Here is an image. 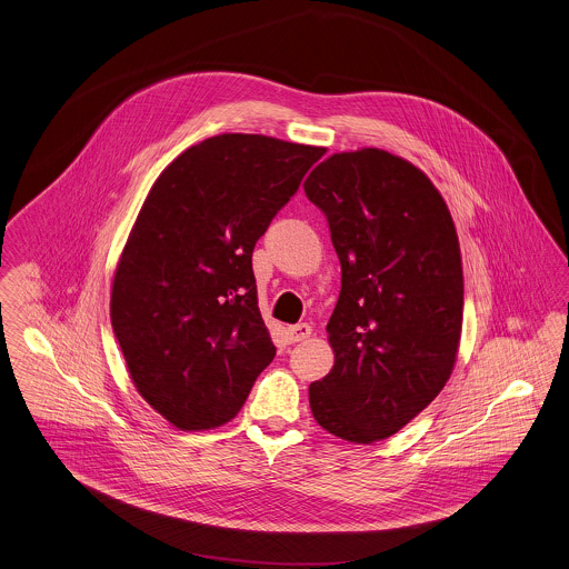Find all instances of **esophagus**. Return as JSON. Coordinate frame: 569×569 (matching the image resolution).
I'll return each instance as SVG.
<instances>
[{
    "instance_id": "obj_1",
    "label": "esophagus",
    "mask_w": 569,
    "mask_h": 569,
    "mask_svg": "<svg viewBox=\"0 0 569 569\" xmlns=\"http://www.w3.org/2000/svg\"><path fill=\"white\" fill-rule=\"evenodd\" d=\"M288 336H290L292 342H303L311 336V325H307V322L292 325V327H288Z\"/></svg>"
}]
</instances>
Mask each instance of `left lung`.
Segmentation results:
<instances>
[{
  "mask_svg": "<svg viewBox=\"0 0 569 569\" xmlns=\"http://www.w3.org/2000/svg\"><path fill=\"white\" fill-rule=\"evenodd\" d=\"M303 188L342 266L327 325L336 361L309 386V407L336 438L372 443L409 425L452 375L463 322L457 229L433 181L383 149L333 153Z\"/></svg>",
  "mask_w": 569,
  "mask_h": 569,
  "instance_id": "obj_1",
  "label": "left lung"
}]
</instances>
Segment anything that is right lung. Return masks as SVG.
Instances as JSON below:
<instances>
[{
    "label": "right lung",
    "mask_w": 569,
    "mask_h": 569,
    "mask_svg": "<svg viewBox=\"0 0 569 569\" xmlns=\"http://www.w3.org/2000/svg\"><path fill=\"white\" fill-rule=\"evenodd\" d=\"M325 151L219 133L151 186L114 270L110 320L136 390L177 429L236 418L272 361L251 256Z\"/></svg>",
    "instance_id": "right-lung-1"
}]
</instances>
